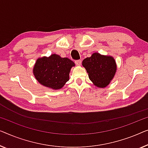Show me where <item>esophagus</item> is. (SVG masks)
Instances as JSON below:
<instances>
[{"instance_id":"obj_1","label":"esophagus","mask_w":148,"mask_h":148,"mask_svg":"<svg viewBox=\"0 0 148 148\" xmlns=\"http://www.w3.org/2000/svg\"><path fill=\"white\" fill-rule=\"evenodd\" d=\"M75 64H76L77 66H80L81 64H82V60H76V61H75Z\"/></svg>"}]
</instances>
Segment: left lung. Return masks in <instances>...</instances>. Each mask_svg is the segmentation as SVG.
<instances>
[{
	"mask_svg": "<svg viewBox=\"0 0 148 148\" xmlns=\"http://www.w3.org/2000/svg\"><path fill=\"white\" fill-rule=\"evenodd\" d=\"M82 66L88 74L89 79L95 86L104 88L111 82L116 73V64L112 56L94 53L82 61Z\"/></svg>",
	"mask_w": 148,
	"mask_h": 148,
	"instance_id": "8db88e82",
	"label": "left lung"
}]
</instances>
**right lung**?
Segmentation results:
<instances>
[{"instance_id":"obj_1","label":"right lung","mask_w":148,"mask_h":148,"mask_svg":"<svg viewBox=\"0 0 148 148\" xmlns=\"http://www.w3.org/2000/svg\"><path fill=\"white\" fill-rule=\"evenodd\" d=\"M75 64L67 58L57 54L38 58L33 67V74L43 86L58 90L69 80V74Z\"/></svg>"}]
</instances>
